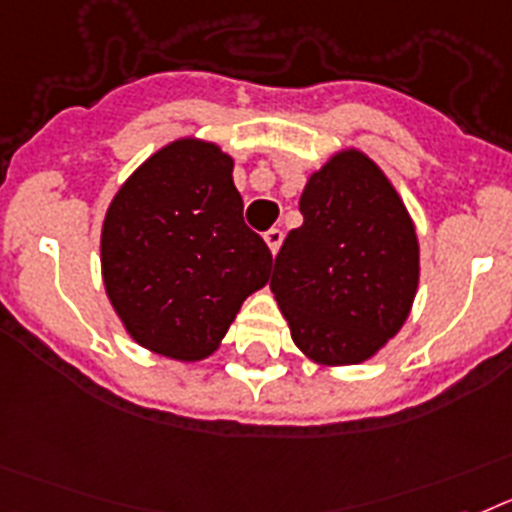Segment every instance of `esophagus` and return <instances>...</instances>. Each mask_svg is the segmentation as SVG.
Masks as SVG:
<instances>
[{
  "label": "esophagus",
  "instance_id": "34e87169",
  "mask_svg": "<svg viewBox=\"0 0 512 512\" xmlns=\"http://www.w3.org/2000/svg\"><path fill=\"white\" fill-rule=\"evenodd\" d=\"M265 244H268V250L273 252V255H278V250H281V244H283V231L281 229L265 231Z\"/></svg>",
  "mask_w": 512,
  "mask_h": 512
}]
</instances>
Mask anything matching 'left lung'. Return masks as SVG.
I'll list each match as a JSON object with an SVG mask.
<instances>
[{"mask_svg":"<svg viewBox=\"0 0 512 512\" xmlns=\"http://www.w3.org/2000/svg\"><path fill=\"white\" fill-rule=\"evenodd\" d=\"M299 211L304 224L283 242L270 281L293 342L322 368L371 361L412 311L415 221L361 149L335 151L311 172Z\"/></svg>","mask_w":512,"mask_h":512,"instance_id":"8db88e82","label":"left lung"}]
</instances>
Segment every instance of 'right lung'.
Wrapping results in <instances>:
<instances>
[{
    "label": "right lung",
    "mask_w": 512,
    "mask_h": 512,
    "mask_svg": "<svg viewBox=\"0 0 512 512\" xmlns=\"http://www.w3.org/2000/svg\"><path fill=\"white\" fill-rule=\"evenodd\" d=\"M231 172L219 144L182 136L133 170L102 221L110 306L131 340L172 361L216 353L244 299L270 281L273 255L244 226Z\"/></svg>",
    "instance_id": "obj_1"
}]
</instances>
